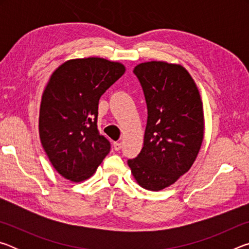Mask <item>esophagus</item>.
I'll use <instances>...</instances> for the list:
<instances>
[{
  "instance_id": "1",
  "label": "esophagus",
  "mask_w": 249,
  "mask_h": 249,
  "mask_svg": "<svg viewBox=\"0 0 249 249\" xmlns=\"http://www.w3.org/2000/svg\"><path fill=\"white\" fill-rule=\"evenodd\" d=\"M113 147H114V149L117 151V150H120L122 148V144L120 142H115L114 144H113Z\"/></svg>"
}]
</instances>
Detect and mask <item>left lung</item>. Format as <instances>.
Wrapping results in <instances>:
<instances>
[{"instance_id":"1","label":"left lung","mask_w":249,"mask_h":249,"mask_svg":"<svg viewBox=\"0 0 249 249\" xmlns=\"http://www.w3.org/2000/svg\"><path fill=\"white\" fill-rule=\"evenodd\" d=\"M147 104L144 146L127 163L136 182L150 191L174 184L190 170L204 138L200 92L187 69L167 61L134 68Z\"/></svg>"}]
</instances>
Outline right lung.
Wrapping results in <instances>:
<instances>
[{
  "instance_id": "1",
  "label": "right lung",
  "mask_w": 249,
  "mask_h": 249,
  "mask_svg": "<svg viewBox=\"0 0 249 249\" xmlns=\"http://www.w3.org/2000/svg\"><path fill=\"white\" fill-rule=\"evenodd\" d=\"M104 58L70 59L53 71L41 96L39 138L59 175L72 182L89 179L109 153L99 134V100L125 72Z\"/></svg>"
}]
</instances>
